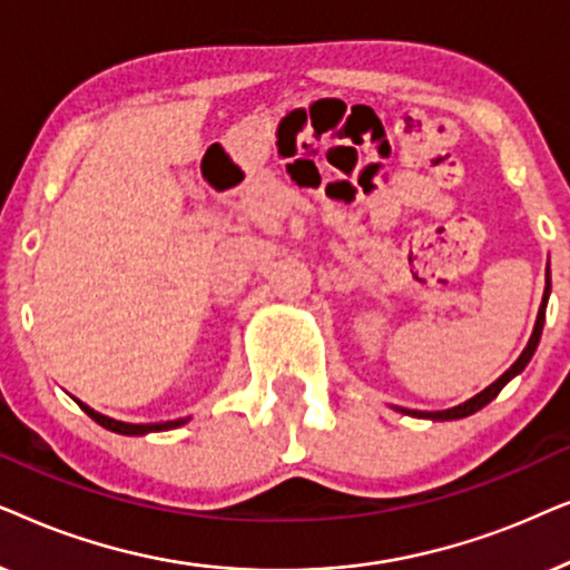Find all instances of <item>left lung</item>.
I'll use <instances>...</instances> for the list:
<instances>
[{
	"label": "left lung",
	"mask_w": 570,
	"mask_h": 570,
	"mask_svg": "<svg viewBox=\"0 0 570 570\" xmlns=\"http://www.w3.org/2000/svg\"><path fill=\"white\" fill-rule=\"evenodd\" d=\"M548 297H550V273H548V286H544V297H542V305H540V315H537L532 338H529V344H527V348H523V352H521L519 360H515V362L511 364V367H508L505 373L498 377L495 383L488 385V389H484L482 393H476L474 399H469V401H464V404H459V406H453V409H445V412H414V409H401V412L412 414V416H424V420H461V416H469V414L480 412V409H482L484 404H490V401L495 399L500 391H503V385H505L508 381H511L513 375H519L521 370L527 367V362L532 360L534 348H537V344H540V336H542L544 307H548Z\"/></svg>",
	"instance_id": "8db88e82"
}]
</instances>
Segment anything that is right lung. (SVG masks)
<instances>
[{"label":"right lung","mask_w":570,"mask_h":570,"mask_svg":"<svg viewBox=\"0 0 570 570\" xmlns=\"http://www.w3.org/2000/svg\"><path fill=\"white\" fill-rule=\"evenodd\" d=\"M78 404H80L82 412H86V414L90 416V420L98 422V424H101V428H106V430H111V432H119V435H146V432L171 430V428H179V424H185V422H187V416H185V420H171V422H154V424H127V422H117V420H111V416H104V414L94 412V409L82 404V401H78Z\"/></svg>","instance_id":"add662e5"}]
</instances>
